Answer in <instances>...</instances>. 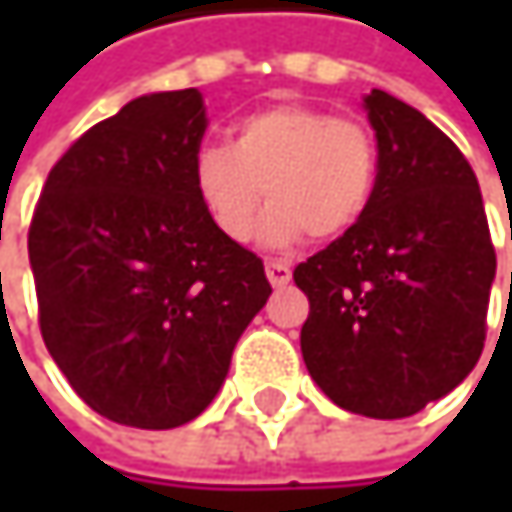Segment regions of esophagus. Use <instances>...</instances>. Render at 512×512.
<instances>
[{"instance_id":"obj_1","label":"esophagus","mask_w":512,"mask_h":512,"mask_svg":"<svg viewBox=\"0 0 512 512\" xmlns=\"http://www.w3.org/2000/svg\"><path fill=\"white\" fill-rule=\"evenodd\" d=\"M266 278H269L272 287H284V284H290L293 269L287 263H281V260H272V263H266Z\"/></svg>"}]
</instances>
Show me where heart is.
I'll return each instance as SVG.
<instances>
[{
  "label": "heart",
  "instance_id": "1",
  "mask_svg": "<svg viewBox=\"0 0 512 512\" xmlns=\"http://www.w3.org/2000/svg\"><path fill=\"white\" fill-rule=\"evenodd\" d=\"M376 139L353 118H332L305 103H275L240 118L228 145L195 154L192 186L207 222L231 243H246L266 192L260 243L287 249L308 231L317 240L350 234L376 186Z\"/></svg>",
  "mask_w": 512,
  "mask_h": 512
}]
</instances>
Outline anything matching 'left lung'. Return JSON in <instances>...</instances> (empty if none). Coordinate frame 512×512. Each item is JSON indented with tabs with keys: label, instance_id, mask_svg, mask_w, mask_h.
<instances>
[{
	"label": "left lung",
	"instance_id": "1",
	"mask_svg": "<svg viewBox=\"0 0 512 512\" xmlns=\"http://www.w3.org/2000/svg\"><path fill=\"white\" fill-rule=\"evenodd\" d=\"M376 186L356 228L293 269L311 314L302 358L323 394L367 418H409L451 394L486 338L495 249L477 177L418 109L373 88Z\"/></svg>",
	"mask_w": 512,
	"mask_h": 512
}]
</instances>
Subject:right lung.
<instances>
[{"mask_svg": "<svg viewBox=\"0 0 512 512\" xmlns=\"http://www.w3.org/2000/svg\"><path fill=\"white\" fill-rule=\"evenodd\" d=\"M204 130L198 88L130 100L55 162L29 228L44 344L115 424L198 418L272 293L260 257L195 198Z\"/></svg>", "mask_w": 512, "mask_h": 512, "instance_id": "obj_1", "label": "right lung"}]
</instances>
